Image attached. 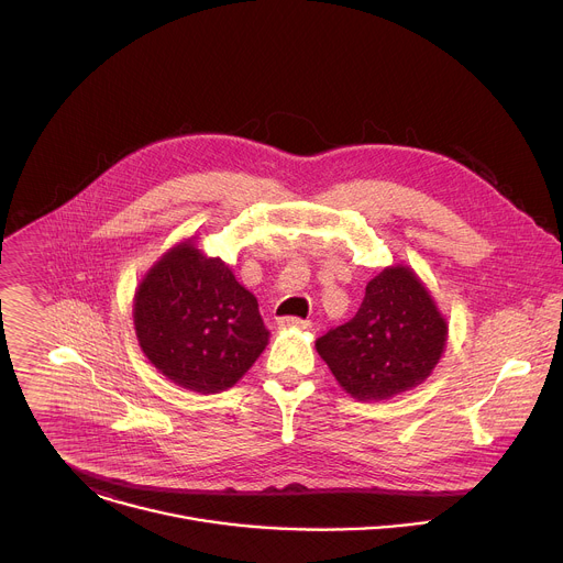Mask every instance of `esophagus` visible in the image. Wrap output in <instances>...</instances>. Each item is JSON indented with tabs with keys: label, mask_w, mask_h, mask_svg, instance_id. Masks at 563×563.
Listing matches in <instances>:
<instances>
[{
	"label": "esophagus",
	"mask_w": 563,
	"mask_h": 563,
	"mask_svg": "<svg viewBox=\"0 0 563 563\" xmlns=\"http://www.w3.org/2000/svg\"><path fill=\"white\" fill-rule=\"evenodd\" d=\"M278 328L283 330H311V323L309 320H302V318H294V316H285V318H278Z\"/></svg>",
	"instance_id": "esophagus-1"
}]
</instances>
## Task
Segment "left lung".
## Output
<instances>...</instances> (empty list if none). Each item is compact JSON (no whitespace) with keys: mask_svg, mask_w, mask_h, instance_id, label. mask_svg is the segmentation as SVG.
<instances>
[{"mask_svg":"<svg viewBox=\"0 0 563 563\" xmlns=\"http://www.w3.org/2000/svg\"><path fill=\"white\" fill-rule=\"evenodd\" d=\"M448 345V318L419 274L380 269L354 318L316 341L339 385L356 400H387L421 385Z\"/></svg>","mask_w":563,"mask_h":563,"instance_id":"left-lung-1","label":"left lung"}]
</instances>
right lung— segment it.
Segmentation results:
<instances>
[{"label": "right lung", "mask_w": 563, "mask_h": 563, "mask_svg": "<svg viewBox=\"0 0 563 563\" xmlns=\"http://www.w3.org/2000/svg\"><path fill=\"white\" fill-rule=\"evenodd\" d=\"M196 235L169 247L140 278L133 330L142 354L174 385L196 394L233 387L258 361L269 332L256 296Z\"/></svg>", "instance_id": "obj_1"}]
</instances>
